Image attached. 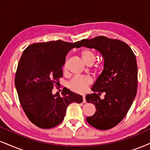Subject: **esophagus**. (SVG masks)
<instances>
[{"label": "esophagus", "mask_w": 150, "mask_h": 150, "mask_svg": "<svg viewBox=\"0 0 150 150\" xmlns=\"http://www.w3.org/2000/svg\"><path fill=\"white\" fill-rule=\"evenodd\" d=\"M82 98H83V103H86V98H85V96H82Z\"/></svg>", "instance_id": "obj_1"}]
</instances>
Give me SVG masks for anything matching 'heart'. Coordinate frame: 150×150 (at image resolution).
Listing matches in <instances>:
<instances>
[{"label":"heart","instance_id":"heart-1","mask_svg":"<svg viewBox=\"0 0 150 150\" xmlns=\"http://www.w3.org/2000/svg\"><path fill=\"white\" fill-rule=\"evenodd\" d=\"M83 61L87 65L89 64H93L95 61V54L91 50H84L81 53ZM67 68V61L65 62L64 65V69L66 70ZM92 84V80L88 77H74L68 83V87L73 91L77 93H84L86 91L88 87Z\"/></svg>","mask_w":150,"mask_h":150}]
</instances>
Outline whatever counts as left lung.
Masks as SVG:
<instances>
[{
    "mask_svg": "<svg viewBox=\"0 0 150 150\" xmlns=\"http://www.w3.org/2000/svg\"><path fill=\"white\" fill-rule=\"evenodd\" d=\"M94 48L104 59V68L91 90L86 96L87 103L95 105L96 112L86 117V122L98 130L115 127L124 118L136 96L138 69L136 58L127 43L105 36L83 39L79 47ZM105 98L99 96L103 92Z\"/></svg>",
    "mask_w": 150,
    "mask_h": 150,
    "instance_id": "obj_1",
    "label": "left lung"
}]
</instances>
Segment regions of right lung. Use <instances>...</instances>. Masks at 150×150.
Here are the masks:
<instances>
[{
	"mask_svg": "<svg viewBox=\"0 0 150 150\" xmlns=\"http://www.w3.org/2000/svg\"><path fill=\"white\" fill-rule=\"evenodd\" d=\"M80 42L58 40L33 43L21 55L16 71V89L25 114L40 129L57 127L64 120L70 103L83 101L82 96L67 89H63L62 96L52 94L54 86L63 76L66 54L78 48Z\"/></svg>",
	"mask_w": 150,
	"mask_h": 150,
	"instance_id": "add662e5",
	"label": "right lung"
}]
</instances>
